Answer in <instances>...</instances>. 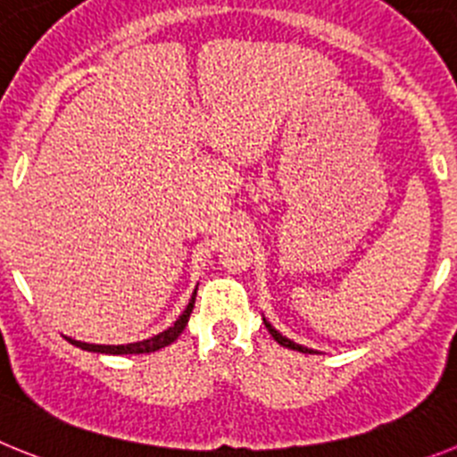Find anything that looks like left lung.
<instances>
[{"mask_svg": "<svg viewBox=\"0 0 457 457\" xmlns=\"http://www.w3.org/2000/svg\"><path fill=\"white\" fill-rule=\"evenodd\" d=\"M266 323V320H264ZM266 328H269V332H270V337H273L275 341H278L279 346H285V348H291V351H300V353H314L312 351V348H305V346H300V344H295V341H291V339H287V337H282L279 335L278 330H275L273 326H270V323H266Z\"/></svg>", "mask_w": 457, "mask_h": 457, "instance_id": "8db88e82", "label": "left lung"}]
</instances>
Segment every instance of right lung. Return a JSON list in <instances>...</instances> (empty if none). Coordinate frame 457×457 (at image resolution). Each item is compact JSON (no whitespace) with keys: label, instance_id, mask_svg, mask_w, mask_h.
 Wrapping results in <instances>:
<instances>
[{"label":"right lung","instance_id":"add662e5","mask_svg":"<svg viewBox=\"0 0 457 457\" xmlns=\"http://www.w3.org/2000/svg\"><path fill=\"white\" fill-rule=\"evenodd\" d=\"M193 305H195V291H193L191 300H188L187 310L182 312V316H179V319L175 320V323H172L168 330L159 332V335L150 337V339L137 341V344H122V346H102V344H86V341L70 339V337H68V341L70 344H75L77 348H81V351L106 353V355H141V353H154V351H159V348L172 344V341L182 335L184 328H187V323H188V316H191V312H193Z\"/></svg>","mask_w":457,"mask_h":457}]
</instances>
